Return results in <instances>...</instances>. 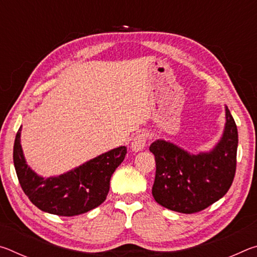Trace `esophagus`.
Returning <instances> with one entry per match:
<instances>
[{
	"label": "esophagus",
	"instance_id": "34e87169",
	"mask_svg": "<svg viewBox=\"0 0 257 257\" xmlns=\"http://www.w3.org/2000/svg\"><path fill=\"white\" fill-rule=\"evenodd\" d=\"M147 137H149V135H147L146 133L137 134L133 139L132 150L134 152H139L144 149V147L146 146V143H147Z\"/></svg>",
	"mask_w": 257,
	"mask_h": 257
}]
</instances>
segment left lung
Instances as JSON below:
<instances>
[{"instance_id": "obj_1", "label": "left lung", "mask_w": 257, "mask_h": 257, "mask_svg": "<svg viewBox=\"0 0 257 257\" xmlns=\"http://www.w3.org/2000/svg\"><path fill=\"white\" fill-rule=\"evenodd\" d=\"M225 120L222 138L208 153L189 154L163 139L152 143L156 163L152 194L160 205L191 214L227 194L236 173L238 147L237 125L227 106Z\"/></svg>"}]
</instances>
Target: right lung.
I'll use <instances>...</instances> for the list:
<instances>
[{"label":"right lung","mask_w":257,"mask_h":257,"mask_svg":"<svg viewBox=\"0 0 257 257\" xmlns=\"http://www.w3.org/2000/svg\"><path fill=\"white\" fill-rule=\"evenodd\" d=\"M20 132L21 127L15 139L14 163L21 188L35 206L51 214L73 216L93 210L105 201L111 177L124 160L127 147L108 151L64 175L43 178L26 163Z\"/></svg>","instance_id":"right-lung-1"}]
</instances>
